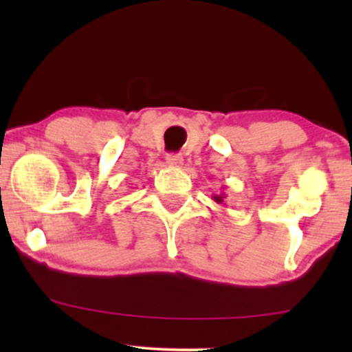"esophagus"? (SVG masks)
<instances>
[{
  "mask_svg": "<svg viewBox=\"0 0 352 352\" xmlns=\"http://www.w3.org/2000/svg\"><path fill=\"white\" fill-rule=\"evenodd\" d=\"M165 160H167L170 167H182V164H184V157L180 153H167Z\"/></svg>",
  "mask_w": 352,
  "mask_h": 352,
  "instance_id": "34e87169",
  "label": "esophagus"
}]
</instances>
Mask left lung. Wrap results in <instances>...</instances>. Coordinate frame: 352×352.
<instances>
[{"mask_svg":"<svg viewBox=\"0 0 352 352\" xmlns=\"http://www.w3.org/2000/svg\"><path fill=\"white\" fill-rule=\"evenodd\" d=\"M213 200H215L217 204H223L225 193H218V195H213Z\"/></svg>","mask_w":352,"mask_h":352,"instance_id":"obj_1","label":"left lung"}]
</instances>
